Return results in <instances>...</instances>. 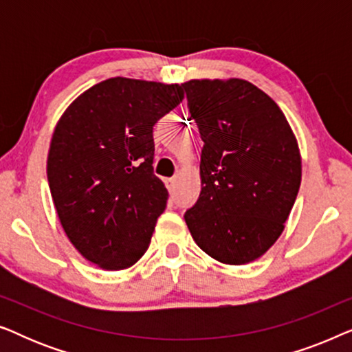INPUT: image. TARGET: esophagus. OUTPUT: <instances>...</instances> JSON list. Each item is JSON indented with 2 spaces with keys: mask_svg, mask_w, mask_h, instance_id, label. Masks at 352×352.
Masks as SVG:
<instances>
[{
  "mask_svg": "<svg viewBox=\"0 0 352 352\" xmlns=\"http://www.w3.org/2000/svg\"><path fill=\"white\" fill-rule=\"evenodd\" d=\"M166 187L170 192H175V187H176V179L175 177H171V179H166Z\"/></svg>",
  "mask_w": 352,
  "mask_h": 352,
  "instance_id": "esophagus-1",
  "label": "esophagus"
}]
</instances>
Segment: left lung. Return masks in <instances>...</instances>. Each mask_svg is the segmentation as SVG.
<instances>
[{
  "mask_svg": "<svg viewBox=\"0 0 352 352\" xmlns=\"http://www.w3.org/2000/svg\"><path fill=\"white\" fill-rule=\"evenodd\" d=\"M199 126L201 190L184 219L216 261L248 264L285 229L301 184V155L280 107L240 78L182 83Z\"/></svg>",
  "mask_w": 352,
  "mask_h": 352,
  "instance_id": "1",
  "label": "left lung"
}]
</instances>
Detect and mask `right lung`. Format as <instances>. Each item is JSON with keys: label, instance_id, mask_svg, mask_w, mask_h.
Returning <instances> with one entry per match:
<instances>
[{"label": "right lung", "instance_id": "add662e5", "mask_svg": "<svg viewBox=\"0 0 352 352\" xmlns=\"http://www.w3.org/2000/svg\"><path fill=\"white\" fill-rule=\"evenodd\" d=\"M184 99L182 85L115 76L72 102L52 133L47 182L81 256L122 271L147 252L168 190L153 175V124Z\"/></svg>", "mask_w": 352, "mask_h": 352}]
</instances>
